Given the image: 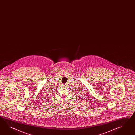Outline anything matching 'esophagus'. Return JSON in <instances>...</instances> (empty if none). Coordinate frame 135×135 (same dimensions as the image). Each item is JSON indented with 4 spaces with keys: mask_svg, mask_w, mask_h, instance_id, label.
Segmentation results:
<instances>
[{
    "mask_svg": "<svg viewBox=\"0 0 135 135\" xmlns=\"http://www.w3.org/2000/svg\"><path fill=\"white\" fill-rule=\"evenodd\" d=\"M66 84H63V86H66Z\"/></svg>",
    "mask_w": 135,
    "mask_h": 135,
    "instance_id": "obj_1",
    "label": "esophagus"
}]
</instances>
